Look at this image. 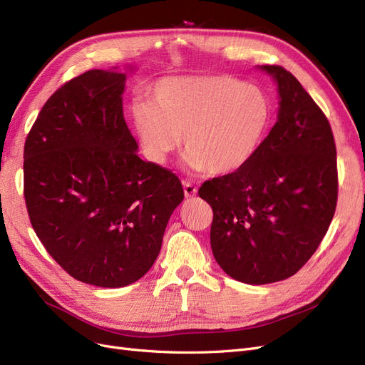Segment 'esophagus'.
I'll list each match as a JSON object with an SVG mask.
<instances>
[{"mask_svg": "<svg viewBox=\"0 0 365 365\" xmlns=\"http://www.w3.org/2000/svg\"><path fill=\"white\" fill-rule=\"evenodd\" d=\"M182 185H184L185 197H193L197 193V187L195 184H192L190 181H182Z\"/></svg>", "mask_w": 365, "mask_h": 365, "instance_id": "esophagus-1", "label": "esophagus"}]
</instances>
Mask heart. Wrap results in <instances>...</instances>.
I'll use <instances>...</instances> for the list:
<instances>
[{
  "instance_id": "heart-1",
  "label": "heart",
  "mask_w": 365,
  "mask_h": 365,
  "mask_svg": "<svg viewBox=\"0 0 365 365\" xmlns=\"http://www.w3.org/2000/svg\"><path fill=\"white\" fill-rule=\"evenodd\" d=\"M152 100L132 103V121L145 155L164 164L181 148L193 172L230 175L256 155L271 123L268 96L228 76L170 77L153 88Z\"/></svg>"
}]
</instances>
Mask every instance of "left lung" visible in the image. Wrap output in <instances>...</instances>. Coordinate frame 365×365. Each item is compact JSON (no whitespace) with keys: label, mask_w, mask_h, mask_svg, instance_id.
<instances>
[{"label":"left lung","mask_w":365,"mask_h":365,"mask_svg":"<svg viewBox=\"0 0 365 365\" xmlns=\"http://www.w3.org/2000/svg\"><path fill=\"white\" fill-rule=\"evenodd\" d=\"M280 108L256 155L240 170L208 180L210 244L219 267L248 284L291 277L326 236L338 200L336 148L329 120L302 83L279 65Z\"/></svg>","instance_id":"obj_1"}]
</instances>
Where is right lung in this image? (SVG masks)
I'll list each match as a JSON object with an SVG mask.
<instances>
[{
    "label": "right lung",
    "mask_w": 365,
    "mask_h": 365,
    "mask_svg": "<svg viewBox=\"0 0 365 365\" xmlns=\"http://www.w3.org/2000/svg\"><path fill=\"white\" fill-rule=\"evenodd\" d=\"M125 73L90 70L63 83L24 145L33 230L76 280L121 288L157 260L184 200L178 176L137 155L123 117Z\"/></svg>",
    "instance_id": "add662e5"
}]
</instances>
